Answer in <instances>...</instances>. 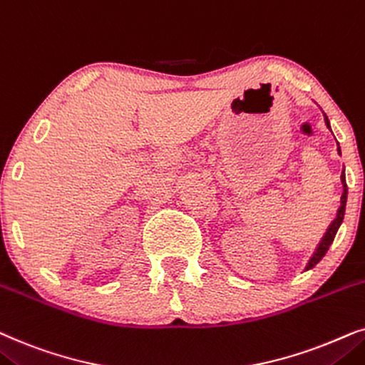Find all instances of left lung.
<instances>
[{
  "label": "left lung",
  "mask_w": 365,
  "mask_h": 365,
  "mask_svg": "<svg viewBox=\"0 0 365 365\" xmlns=\"http://www.w3.org/2000/svg\"><path fill=\"white\" fill-rule=\"evenodd\" d=\"M322 115H324V121H325V125H327V128L330 130V121H329V118H327V115H325L324 111H322ZM330 132H332V130H330ZM337 153L341 155V147H339V143H337ZM341 182H342L341 207L337 208V213H335V218H334L332 222H330V225L327 227V230H325V233H324L322 239H320L319 245L315 247L314 254H312V257H310V259H309L307 265H305V269H304V270H310V269H314V267L317 265L319 262L324 259V255L327 254L329 247L332 245V242H334V239H335V233H337L339 227L342 225L344 213H346V203H347V183H346V172H344V170H342V175H341Z\"/></svg>",
  "instance_id": "1"
}]
</instances>
